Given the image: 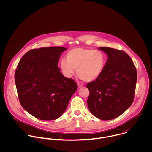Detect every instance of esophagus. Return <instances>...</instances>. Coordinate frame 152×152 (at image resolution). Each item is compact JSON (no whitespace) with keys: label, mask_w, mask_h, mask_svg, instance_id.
I'll return each instance as SVG.
<instances>
[{"label":"esophagus","mask_w":152,"mask_h":152,"mask_svg":"<svg viewBox=\"0 0 152 152\" xmlns=\"http://www.w3.org/2000/svg\"><path fill=\"white\" fill-rule=\"evenodd\" d=\"M77 86H78V88H81V87H82V86H83V85L80 84V83H78V84H77Z\"/></svg>","instance_id":"obj_1"}]
</instances>
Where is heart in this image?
I'll use <instances>...</instances> for the list:
<instances>
[{
	"label": "heart",
	"mask_w": 152,
	"mask_h": 152,
	"mask_svg": "<svg viewBox=\"0 0 152 152\" xmlns=\"http://www.w3.org/2000/svg\"><path fill=\"white\" fill-rule=\"evenodd\" d=\"M60 61V68L63 75L70 78L76 73L80 79L91 82L97 79L104 70L106 56L101 50L75 48L70 50Z\"/></svg>",
	"instance_id": "heart-1"
}]
</instances>
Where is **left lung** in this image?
<instances>
[{
  "mask_svg": "<svg viewBox=\"0 0 152 152\" xmlns=\"http://www.w3.org/2000/svg\"><path fill=\"white\" fill-rule=\"evenodd\" d=\"M99 49L107 55V59L100 76L86 84L90 91L87 104L96 117L109 120L121 115L133 103L137 72L124 52L104 47Z\"/></svg>",
  "mask_w": 152,
  "mask_h": 152,
  "instance_id": "obj_1",
  "label": "left lung"
}]
</instances>
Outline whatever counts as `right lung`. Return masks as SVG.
Returning a JSON list of instances; mask_svg holds the SVG:
<instances>
[{
    "mask_svg": "<svg viewBox=\"0 0 152 152\" xmlns=\"http://www.w3.org/2000/svg\"><path fill=\"white\" fill-rule=\"evenodd\" d=\"M63 47L35 49L19 61L15 82L20 103L32 116L42 120L59 118L77 88L58 67Z\"/></svg>",
    "mask_w": 152,
    "mask_h": 152,
    "instance_id": "1",
    "label": "right lung"
}]
</instances>
